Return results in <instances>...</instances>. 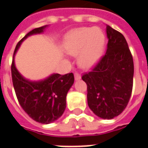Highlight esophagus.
<instances>
[{
  "instance_id": "esophagus-1",
  "label": "esophagus",
  "mask_w": 148,
  "mask_h": 148,
  "mask_svg": "<svg viewBox=\"0 0 148 148\" xmlns=\"http://www.w3.org/2000/svg\"><path fill=\"white\" fill-rule=\"evenodd\" d=\"M74 76H75V81H78V80H80L81 78H82V75L78 73H75L74 74Z\"/></svg>"
}]
</instances>
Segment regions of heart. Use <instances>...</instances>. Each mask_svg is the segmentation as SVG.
<instances>
[{"mask_svg": "<svg viewBox=\"0 0 148 148\" xmlns=\"http://www.w3.org/2000/svg\"><path fill=\"white\" fill-rule=\"evenodd\" d=\"M105 41V35L99 27H80L65 35L64 48L69 55H78L77 60L81 67L89 69L101 59Z\"/></svg>", "mask_w": 148, "mask_h": 148, "instance_id": "1", "label": "heart"}]
</instances>
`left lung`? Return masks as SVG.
<instances>
[{
  "label": "left lung",
  "instance_id": "left-lung-1",
  "mask_svg": "<svg viewBox=\"0 0 148 148\" xmlns=\"http://www.w3.org/2000/svg\"><path fill=\"white\" fill-rule=\"evenodd\" d=\"M108 38L105 55L82 80L87 85L90 110L104 119L121 114L127 105L133 89V57L124 35L107 25Z\"/></svg>",
  "mask_w": 148,
  "mask_h": 148
}]
</instances>
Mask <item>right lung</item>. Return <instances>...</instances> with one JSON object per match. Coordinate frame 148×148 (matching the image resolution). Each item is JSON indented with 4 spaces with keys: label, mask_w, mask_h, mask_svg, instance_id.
<instances>
[{
    "label": "right lung",
    "mask_w": 148,
    "mask_h": 148,
    "mask_svg": "<svg viewBox=\"0 0 148 148\" xmlns=\"http://www.w3.org/2000/svg\"><path fill=\"white\" fill-rule=\"evenodd\" d=\"M48 26L34 29L18 43L11 66L13 86L21 108L32 119L45 125L54 122L64 112L66 94L74 83V75L72 73L64 75L53 73L42 80L31 81L17 70L15 56L23 40L32 35L43 33Z\"/></svg>",
    "instance_id": "right-lung-1"
}]
</instances>
